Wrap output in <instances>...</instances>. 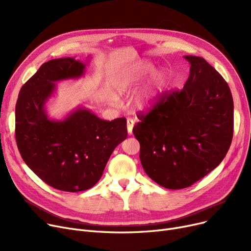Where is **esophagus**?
Listing matches in <instances>:
<instances>
[{"instance_id":"34e87169","label":"esophagus","mask_w":251,"mask_h":251,"mask_svg":"<svg viewBox=\"0 0 251 251\" xmlns=\"http://www.w3.org/2000/svg\"><path fill=\"white\" fill-rule=\"evenodd\" d=\"M133 127H134V120H132V119H130V118L127 119V131H128L129 135L132 134Z\"/></svg>"}]
</instances>
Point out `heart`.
<instances>
[{
  "mask_svg": "<svg viewBox=\"0 0 251 251\" xmlns=\"http://www.w3.org/2000/svg\"><path fill=\"white\" fill-rule=\"evenodd\" d=\"M156 71L153 63L148 60L139 61L119 72L113 81V88L119 96L129 95L140 84L146 82ZM169 84V75L162 71L153 75L151 80L138 90L133 99V104L137 110L147 111L151 109L159 101ZM111 101L116 100V97L111 96Z\"/></svg>",
  "mask_w": 251,
  "mask_h": 251,
  "instance_id": "b5f03b06",
  "label": "heart"
}]
</instances>
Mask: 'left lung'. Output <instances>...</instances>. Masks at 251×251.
<instances>
[{"label": "left lung", "instance_id": "obj_1", "mask_svg": "<svg viewBox=\"0 0 251 251\" xmlns=\"http://www.w3.org/2000/svg\"><path fill=\"white\" fill-rule=\"evenodd\" d=\"M189 77L181 91L165 95L140 120L133 134L143 170L168 189L191 186L216 169L231 146V90L203 58L184 56Z\"/></svg>", "mask_w": 251, "mask_h": 251}]
</instances>
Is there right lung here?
<instances>
[{
    "label": "right lung",
    "mask_w": 251,
    "mask_h": 251,
    "mask_svg": "<svg viewBox=\"0 0 251 251\" xmlns=\"http://www.w3.org/2000/svg\"><path fill=\"white\" fill-rule=\"evenodd\" d=\"M86 63L74 58L43 64L20 89L15 108V135L23 161L50 186L78 192L95 186L118 144L127 137L125 118L103 121L78 107L64 119H51L46 104L57 82L79 79Z\"/></svg>",
    "instance_id": "1"
}]
</instances>
